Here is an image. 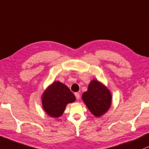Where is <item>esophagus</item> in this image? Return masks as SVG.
<instances>
[{
	"instance_id": "34e87169",
	"label": "esophagus",
	"mask_w": 149,
	"mask_h": 149,
	"mask_svg": "<svg viewBox=\"0 0 149 149\" xmlns=\"http://www.w3.org/2000/svg\"><path fill=\"white\" fill-rule=\"evenodd\" d=\"M75 95H76V97L77 99H78V100L80 99V93H75Z\"/></svg>"
}]
</instances>
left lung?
Instances as JSON below:
<instances>
[{"instance_id": "1", "label": "left lung", "mask_w": 149, "mask_h": 149, "mask_svg": "<svg viewBox=\"0 0 149 149\" xmlns=\"http://www.w3.org/2000/svg\"><path fill=\"white\" fill-rule=\"evenodd\" d=\"M82 99L90 112L100 118L106 113L111 106L112 95L104 84L93 80L88 84L87 91L82 94Z\"/></svg>"}]
</instances>
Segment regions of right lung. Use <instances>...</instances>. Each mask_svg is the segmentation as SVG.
<instances>
[{
	"label": "right lung",
	"mask_w": 149,
	"mask_h": 149,
	"mask_svg": "<svg viewBox=\"0 0 149 149\" xmlns=\"http://www.w3.org/2000/svg\"><path fill=\"white\" fill-rule=\"evenodd\" d=\"M41 100L46 113L57 118L63 114L67 104L76 101V97L68 86L60 81H55L43 92Z\"/></svg>",
	"instance_id": "add662e5"
}]
</instances>
